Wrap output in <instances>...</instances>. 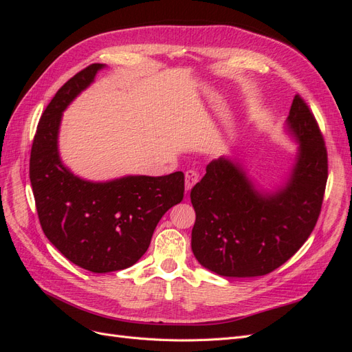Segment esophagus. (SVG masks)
Instances as JSON below:
<instances>
[{
  "label": "esophagus",
  "instance_id": "obj_1",
  "mask_svg": "<svg viewBox=\"0 0 352 352\" xmlns=\"http://www.w3.org/2000/svg\"><path fill=\"white\" fill-rule=\"evenodd\" d=\"M198 179H199V175L197 170H188L185 173V189L186 190L192 189V186L198 182Z\"/></svg>",
  "mask_w": 352,
  "mask_h": 352
}]
</instances>
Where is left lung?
<instances>
[{
  "label": "left lung",
  "mask_w": 352,
  "mask_h": 352,
  "mask_svg": "<svg viewBox=\"0 0 352 352\" xmlns=\"http://www.w3.org/2000/svg\"><path fill=\"white\" fill-rule=\"evenodd\" d=\"M287 124L300 141V155L280 192L260 195L226 158L211 162L190 189L197 216L190 247L206 269L229 278L267 274L311 235L327 182V150L313 111L298 94Z\"/></svg>",
  "instance_id": "obj_1"
}]
</instances>
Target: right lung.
I'll return each mask as SVG.
<instances>
[{"label": "right lung", "mask_w": 352, "mask_h": 352, "mask_svg": "<svg viewBox=\"0 0 352 352\" xmlns=\"http://www.w3.org/2000/svg\"><path fill=\"white\" fill-rule=\"evenodd\" d=\"M104 67H85L57 91L41 116L30 150L29 177L41 228L79 267L109 273L131 267L150 247L157 223L184 199L185 176H127L92 184L61 164L57 133L61 113Z\"/></svg>", "instance_id": "obj_1"}]
</instances>
